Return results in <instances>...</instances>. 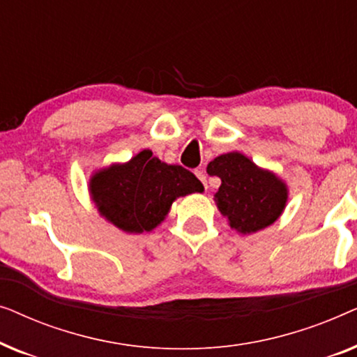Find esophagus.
Instances as JSON below:
<instances>
[{
	"mask_svg": "<svg viewBox=\"0 0 357 357\" xmlns=\"http://www.w3.org/2000/svg\"><path fill=\"white\" fill-rule=\"evenodd\" d=\"M195 174H197V177L199 178V182H202V183L204 185V188H208V183H206V174H204L202 169H198L197 172H195Z\"/></svg>",
	"mask_w": 357,
	"mask_h": 357,
	"instance_id": "obj_1",
	"label": "esophagus"
}]
</instances>
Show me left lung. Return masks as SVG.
<instances>
[{"label": "left lung", "instance_id": "obj_1", "mask_svg": "<svg viewBox=\"0 0 357 357\" xmlns=\"http://www.w3.org/2000/svg\"><path fill=\"white\" fill-rule=\"evenodd\" d=\"M206 172L221 178L214 202L229 226L243 236L271 226L284 211L289 197L284 180L238 151L218 155Z\"/></svg>", "mask_w": 357, "mask_h": 357}]
</instances>
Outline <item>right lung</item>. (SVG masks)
Segmentation results:
<instances>
[{
	"mask_svg": "<svg viewBox=\"0 0 357 357\" xmlns=\"http://www.w3.org/2000/svg\"><path fill=\"white\" fill-rule=\"evenodd\" d=\"M203 190L190 170L162 162L149 149L96 170L89 178L97 211L126 234L151 232L167 218L175 199Z\"/></svg>",
	"mask_w": 357,
	"mask_h": 357,
	"instance_id": "right-lung-1",
	"label": "right lung"
}]
</instances>
